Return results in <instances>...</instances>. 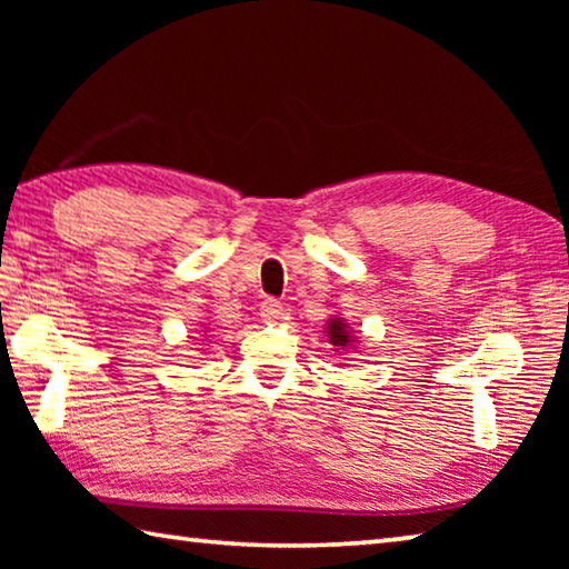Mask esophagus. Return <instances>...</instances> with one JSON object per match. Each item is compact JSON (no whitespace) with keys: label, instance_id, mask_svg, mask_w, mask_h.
I'll return each mask as SVG.
<instances>
[{"label":"esophagus","instance_id":"34e87169","mask_svg":"<svg viewBox=\"0 0 569 569\" xmlns=\"http://www.w3.org/2000/svg\"><path fill=\"white\" fill-rule=\"evenodd\" d=\"M281 313H283V306H281V301H278V298H266V301L261 303V319L263 321L281 319Z\"/></svg>","mask_w":569,"mask_h":569}]
</instances>
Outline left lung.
Wrapping results in <instances>:
<instances>
[{
	"label": "left lung",
	"mask_w": 569,
	"mask_h": 569,
	"mask_svg": "<svg viewBox=\"0 0 569 569\" xmlns=\"http://www.w3.org/2000/svg\"><path fill=\"white\" fill-rule=\"evenodd\" d=\"M329 333H331V343H336V346L349 343V333L343 331L341 321H329Z\"/></svg>",
	"instance_id": "left-lung-1"
}]
</instances>
